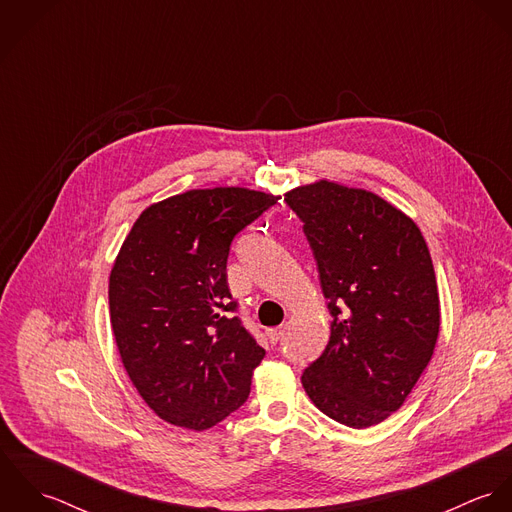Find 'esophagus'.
Returning <instances> with one entry per match:
<instances>
[{
  "mask_svg": "<svg viewBox=\"0 0 512 512\" xmlns=\"http://www.w3.org/2000/svg\"><path fill=\"white\" fill-rule=\"evenodd\" d=\"M266 335H268V339H270V343H272V345H278V343L282 341L284 327H272V329H268V331H266Z\"/></svg>",
  "mask_w": 512,
  "mask_h": 512,
  "instance_id": "obj_1",
  "label": "esophagus"
}]
</instances>
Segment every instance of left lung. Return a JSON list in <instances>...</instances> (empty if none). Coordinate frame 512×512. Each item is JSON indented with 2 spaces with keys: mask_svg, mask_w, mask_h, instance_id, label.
Wrapping results in <instances>:
<instances>
[{
  "mask_svg": "<svg viewBox=\"0 0 512 512\" xmlns=\"http://www.w3.org/2000/svg\"><path fill=\"white\" fill-rule=\"evenodd\" d=\"M303 222L331 313V337L301 374L313 404L349 428L396 412L430 363L439 333L428 244L402 211L331 181L284 199Z\"/></svg>",
  "mask_w": 512,
  "mask_h": 512,
  "instance_id": "obj_1",
  "label": "left lung"
}]
</instances>
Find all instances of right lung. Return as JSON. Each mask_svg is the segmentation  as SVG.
I'll return each instance as SVG.
<instances>
[{"label":"right lung","instance_id":"1","mask_svg":"<svg viewBox=\"0 0 512 512\" xmlns=\"http://www.w3.org/2000/svg\"><path fill=\"white\" fill-rule=\"evenodd\" d=\"M278 197L195 189L146 209L110 274V321L126 372L165 422L209 430L238 410L266 351L234 315L232 240Z\"/></svg>","mask_w":512,"mask_h":512}]
</instances>
